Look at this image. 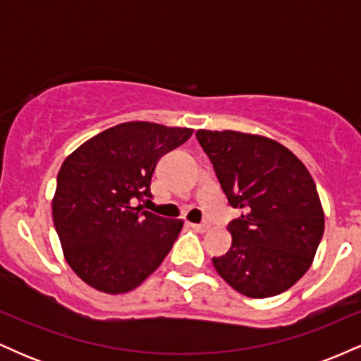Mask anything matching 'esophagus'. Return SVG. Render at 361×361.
I'll use <instances>...</instances> for the list:
<instances>
[{
	"instance_id": "obj_1",
	"label": "esophagus",
	"mask_w": 361,
	"mask_h": 361,
	"mask_svg": "<svg viewBox=\"0 0 361 361\" xmlns=\"http://www.w3.org/2000/svg\"><path fill=\"white\" fill-rule=\"evenodd\" d=\"M190 226H192L193 229L197 231V233H207V231L210 229L209 224H205V222H202V224H190Z\"/></svg>"
}]
</instances>
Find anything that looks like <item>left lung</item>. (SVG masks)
<instances>
[{"label": "left lung", "mask_w": 361, "mask_h": 361, "mask_svg": "<svg viewBox=\"0 0 361 361\" xmlns=\"http://www.w3.org/2000/svg\"><path fill=\"white\" fill-rule=\"evenodd\" d=\"M222 192L241 217L229 222L233 246L212 258L219 275L255 299L279 295L309 270L324 233L316 183L287 147L243 132L198 130Z\"/></svg>", "instance_id": "left-lung-1"}]
</instances>
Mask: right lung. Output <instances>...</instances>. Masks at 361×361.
I'll use <instances>...</instances> for the list:
<instances>
[{
  "label": "right lung",
  "mask_w": 361,
  "mask_h": 361,
  "mask_svg": "<svg viewBox=\"0 0 361 361\" xmlns=\"http://www.w3.org/2000/svg\"><path fill=\"white\" fill-rule=\"evenodd\" d=\"M192 134V128L127 122L66 157L52 219L66 259L82 281L100 292L126 293L163 263L183 221L135 204L152 198V173L161 156Z\"/></svg>",
  "instance_id": "right-lung-1"
}]
</instances>
